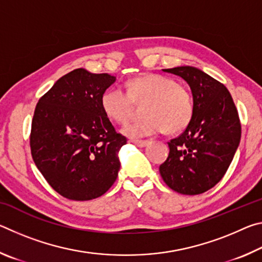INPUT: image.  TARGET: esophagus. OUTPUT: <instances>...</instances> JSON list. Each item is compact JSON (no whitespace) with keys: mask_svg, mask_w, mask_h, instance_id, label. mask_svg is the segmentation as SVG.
Instances as JSON below:
<instances>
[{"mask_svg":"<svg viewBox=\"0 0 262 262\" xmlns=\"http://www.w3.org/2000/svg\"><path fill=\"white\" fill-rule=\"evenodd\" d=\"M130 142L137 145V147H145L149 143L148 140H130Z\"/></svg>","mask_w":262,"mask_h":262,"instance_id":"obj_1","label":"esophagus"}]
</instances>
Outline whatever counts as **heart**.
Here are the masks:
<instances>
[{
	"label": "heart",
	"mask_w": 262,
	"mask_h": 262,
	"mask_svg": "<svg viewBox=\"0 0 262 262\" xmlns=\"http://www.w3.org/2000/svg\"><path fill=\"white\" fill-rule=\"evenodd\" d=\"M140 120L122 128L129 137H142L168 130L178 133L193 120L195 104L188 89L176 79L159 74H144L127 83V92L120 88H110L100 97V106L111 120L125 123L133 113V103H141Z\"/></svg>",
	"instance_id": "1"
}]
</instances>
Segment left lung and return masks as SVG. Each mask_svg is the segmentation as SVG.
<instances>
[{"instance_id":"obj_1","label":"left lung","mask_w":262,"mask_h":262,"mask_svg":"<svg viewBox=\"0 0 262 262\" xmlns=\"http://www.w3.org/2000/svg\"><path fill=\"white\" fill-rule=\"evenodd\" d=\"M163 70L189 84L195 113L183 134L168 142L170 152L159 173L174 192L202 194L223 178L236 154L242 136L238 111L228 89L201 70Z\"/></svg>"}]
</instances>
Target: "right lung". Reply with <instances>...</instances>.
Listing matches in <instances>:
<instances>
[{
  "label": "right lung",
  "instance_id": "add662e5",
  "mask_svg": "<svg viewBox=\"0 0 262 262\" xmlns=\"http://www.w3.org/2000/svg\"><path fill=\"white\" fill-rule=\"evenodd\" d=\"M115 81L83 68L62 76L35 106L31 155L51 187L75 201L99 198L120 170L118 152L127 143L100 106Z\"/></svg>",
  "mask_w": 262,
  "mask_h": 262
}]
</instances>
